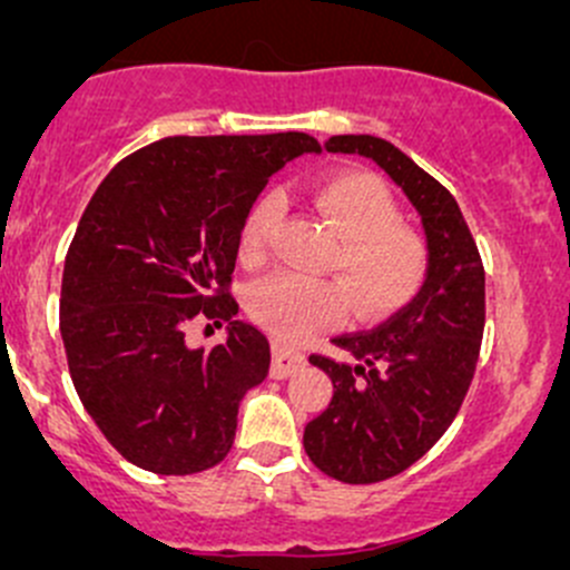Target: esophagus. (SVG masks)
<instances>
[{"instance_id":"34e87169","label":"esophagus","mask_w":570,"mask_h":570,"mask_svg":"<svg viewBox=\"0 0 570 570\" xmlns=\"http://www.w3.org/2000/svg\"><path fill=\"white\" fill-rule=\"evenodd\" d=\"M303 364H306V355L303 353H295V350L284 347V344H275L273 347V366H269V375L273 377H289L292 372L303 370Z\"/></svg>"}]
</instances>
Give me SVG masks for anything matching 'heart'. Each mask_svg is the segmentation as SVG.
I'll return each mask as SVG.
<instances>
[{
    "instance_id": "b5f03b06",
    "label": "heart",
    "mask_w": 570,
    "mask_h": 570,
    "mask_svg": "<svg viewBox=\"0 0 570 570\" xmlns=\"http://www.w3.org/2000/svg\"><path fill=\"white\" fill-rule=\"evenodd\" d=\"M314 209L338 237L327 267L338 278L278 273L250 292V317L286 344H301L312 333L347 314L381 320L402 312L422 295L430 275L424 237L402 220L392 187L381 176L344 170L320 178L312 187ZM275 200L250 206L239 226V262L262 267L269 256Z\"/></svg>"
}]
</instances>
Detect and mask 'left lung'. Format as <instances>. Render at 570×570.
<instances>
[{"mask_svg": "<svg viewBox=\"0 0 570 570\" xmlns=\"http://www.w3.org/2000/svg\"><path fill=\"white\" fill-rule=\"evenodd\" d=\"M325 148L381 165L422 215L430 248L428 284L411 306L375 331L333 338L353 361L308 355L333 396L306 424V455L333 480L370 485L416 463L461 411L485 327V269L450 189L400 148L372 135H336Z\"/></svg>", "mask_w": 570, "mask_h": 570, "instance_id": "obj_1", "label": "left lung"}]
</instances>
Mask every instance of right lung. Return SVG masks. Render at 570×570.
I'll use <instances>...</instances> for the list:
<instances>
[{"mask_svg": "<svg viewBox=\"0 0 570 570\" xmlns=\"http://www.w3.org/2000/svg\"><path fill=\"white\" fill-rule=\"evenodd\" d=\"M320 142L281 135L165 137L120 159L90 198L62 269L68 372L105 439L154 474H195L232 452L239 402L269 342L237 320L239 226L267 178ZM193 321L228 324L204 354Z\"/></svg>", "mask_w": 570, "mask_h": 570, "instance_id": "obj_1", "label": "right lung"}]
</instances>
